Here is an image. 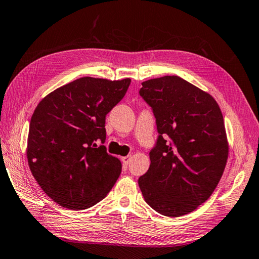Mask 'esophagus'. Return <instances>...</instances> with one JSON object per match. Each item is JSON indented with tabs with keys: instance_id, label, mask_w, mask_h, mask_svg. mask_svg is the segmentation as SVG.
<instances>
[{
	"instance_id": "esophagus-1",
	"label": "esophagus",
	"mask_w": 259,
	"mask_h": 259,
	"mask_svg": "<svg viewBox=\"0 0 259 259\" xmlns=\"http://www.w3.org/2000/svg\"><path fill=\"white\" fill-rule=\"evenodd\" d=\"M131 160H132V155H126V156H123V158H122V162L124 164H126V165H128V164L131 163Z\"/></svg>"
}]
</instances>
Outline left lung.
Listing matches in <instances>:
<instances>
[{"mask_svg": "<svg viewBox=\"0 0 259 259\" xmlns=\"http://www.w3.org/2000/svg\"><path fill=\"white\" fill-rule=\"evenodd\" d=\"M142 85L139 95L152 109L159 135L138 185L155 211L183 216L204 203L223 176L228 159L224 117L209 94L179 76Z\"/></svg>", "mask_w": 259, "mask_h": 259, "instance_id": "1", "label": "left lung"}]
</instances>
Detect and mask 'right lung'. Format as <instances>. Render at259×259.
I'll return each mask as SVG.
<instances>
[{
    "instance_id": "add662e5",
    "label": "right lung",
    "mask_w": 259,
    "mask_h": 259,
    "mask_svg": "<svg viewBox=\"0 0 259 259\" xmlns=\"http://www.w3.org/2000/svg\"><path fill=\"white\" fill-rule=\"evenodd\" d=\"M130 84L131 79L84 76L55 90L35 108L28 163L42 190L60 206L80 210L95 205L119 178L121 162L104 146L105 123Z\"/></svg>"
}]
</instances>
